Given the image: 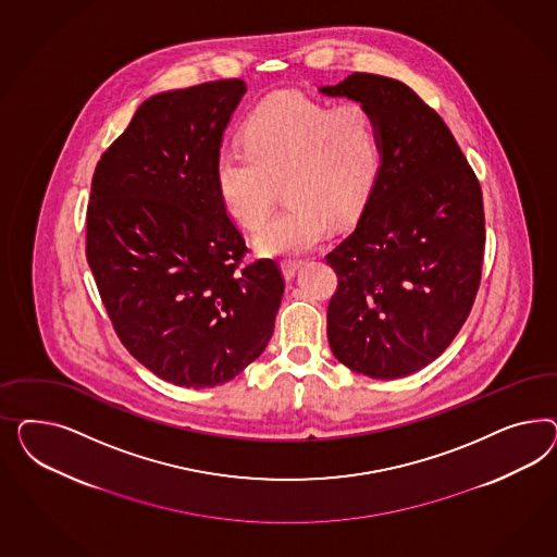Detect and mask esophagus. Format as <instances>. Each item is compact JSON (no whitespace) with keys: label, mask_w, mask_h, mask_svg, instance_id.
<instances>
[{"label":"esophagus","mask_w":557,"mask_h":557,"mask_svg":"<svg viewBox=\"0 0 557 557\" xmlns=\"http://www.w3.org/2000/svg\"><path fill=\"white\" fill-rule=\"evenodd\" d=\"M300 268H302V261H298V259H289V261H284V263H282V273H284V277H286L287 282H292V280L296 277V273H298Z\"/></svg>","instance_id":"34e87169"}]
</instances>
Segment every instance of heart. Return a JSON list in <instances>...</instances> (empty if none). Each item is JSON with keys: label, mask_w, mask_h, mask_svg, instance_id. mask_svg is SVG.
<instances>
[{"label": "heart", "mask_w": 557, "mask_h": 557, "mask_svg": "<svg viewBox=\"0 0 557 557\" xmlns=\"http://www.w3.org/2000/svg\"><path fill=\"white\" fill-rule=\"evenodd\" d=\"M243 143L245 151L224 149L214 163L224 208L257 231L270 216L277 186L289 203L255 238L263 257L306 253L333 222H357L382 175L380 128L361 103L329 108L275 94L251 112Z\"/></svg>", "instance_id": "obj_1"}]
</instances>
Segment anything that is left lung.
<instances>
[{"label":"left lung","mask_w":557,"mask_h":557,"mask_svg":"<svg viewBox=\"0 0 557 557\" xmlns=\"http://www.w3.org/2000/svg\"><path fill=\"white\" fill-rule=\"evenodd\" d=\"M319 91L366 106L382 138L370 203L326 255L338 277L329 345L355 373L405 377L435 361L472 310L486 243L482 189L447 124L408 85L354 73Z\"/></svg>","instance_id":"1"}]
</instances>
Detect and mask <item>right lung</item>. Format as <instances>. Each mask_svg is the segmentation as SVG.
Here are the masks:
<instances>
[{
	"instance_id": "1",
	"label": "right lung",
	"mask_w": 557,
	"mask_h": 557,
	"mask_svg": "<svg viewBox=\"0 0 557 557\" xmlns=\"http://www.w3.org/2000/svg\"><path fill=\"white\" fill-rule=\"evenodd\" d=\"M243 79L143 101L101 154L87 206V263L120 341L161 380L214 388L268 347L284 280L247 251L214 180Z\"/></svg>"
}]
</instances>
